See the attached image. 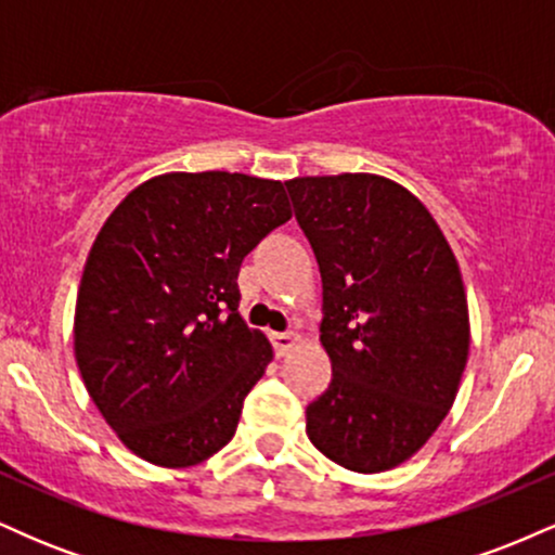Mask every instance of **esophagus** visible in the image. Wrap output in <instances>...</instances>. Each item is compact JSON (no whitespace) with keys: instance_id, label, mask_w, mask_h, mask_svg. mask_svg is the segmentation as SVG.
I'll use <instances>...</instances> for the list:
<instances>
[{"instance_id":"34e87169","label":"esophagus","mask_w":555,"mask_h":555,"mask_svg":"<svg viewBox=\"0 0 555 555\" xmlns=\"http://www.w3.org/2000/svg\"><path fill=\"white\" fill-rule=\"evenodd\" d=\"M271 341L273 349H276V358H284V354H289L292 349L302 344V336L295 334V331H286V334H273Z\"/></svg>"}]
</instances>
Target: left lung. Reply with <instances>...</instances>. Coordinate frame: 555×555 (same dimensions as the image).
Masks as SVG:
<instances>
[{
  "label": "left lung",
  "mask_w": 555,
  "mask_h": 555,
  "mask_svg": "<svg viewBox=\"0 0 555 555\" xmlns=\"http://www.w3.org/2000/svg\"><path fill=\"white\" fill-rule=\"evenodd\" d=\"M286 188L321 269L331 360L305 430L339 467L386 473L428 443L460 391L469 354L460 263L425 203L388 177L344 171Z\"/></svg>",
  "instance_id": "1"
}]
</instances>
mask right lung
Instances as JSON below:
<instances>
[{"mask_svg": "<svg viewBox=\"0 0 555 555\" xmlns=\"http://www.w3.org/2000/svg\"><path fill=\"white\" fill-rule=\"evenodd\" d=\"M289 219L279 180L167 171L130 190L99 229L75 299V362L140 460L193 467L232 441L273 360L266 334L237 313V273Z\"/></svg>", "mask_w": 555, "mask_h": 555, "instance_id": "obj_1", "label": "right lung"}]
</instances>
